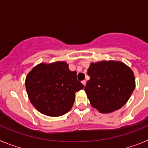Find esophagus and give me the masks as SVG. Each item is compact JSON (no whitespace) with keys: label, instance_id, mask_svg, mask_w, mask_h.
Masks as SVG:
<instances>
[{"label":"esophagus","instance_id":"esophagus-1","mask_svg":"<svg viewBox=\"0 0 148 148\" xmlns=\"http://www.w3.org/2000/svg\"><path fill=\"white\" fill-rule=\"evenodd\" d=\"M82 83L85 86V85H86V83H87V82H86V81H85V80H83V81H82Z\"/></svg>","mask_w":148,"mask_h":148}]
</instances>
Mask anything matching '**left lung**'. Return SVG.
I'll list each match as a JSON object with an SVG mask.
<instances>
[{"label": "left lung", "instance_id": "left-lung-1", "mask_svg": "<svg viewBox=\"0 0 148 148\" xmlns=\"http://www.w3.org/2000/svg\"><path fill=\"white\" fill-rule=\"evenodd\" d=\"M87 75L90 79L84 90L92 107L102 113L121 108L135 89L133 71L119 61L92 63Z\"/></svg>", "mask_w": 148, "mask_h": 148}]
</instances>
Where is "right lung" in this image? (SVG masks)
Here are the masks:
<instances>
[{"label":"right lung","mask_w":148,"mask_h":148,"mask_svg":"<svg viewBox=\"0 0 148 148\" xmlns=\"http://www.w3.org/2000/svg\"><path fill=\"white\" fill-rule=\"evenodd\" d=\"M30 101L39 112L49 116L65 114L73 107L75 93L84 86L77 80L76 72L61 61L34 67L26 78Z\"/></svg>","instance_id":"1"}]
</instances>
